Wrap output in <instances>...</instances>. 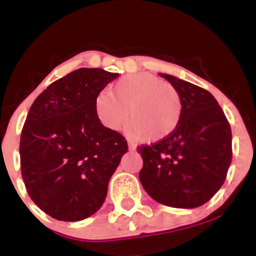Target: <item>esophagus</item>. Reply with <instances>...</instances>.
<instances>
[{"label":"esophagus","mask_w":256,"mask_h":256,"mask_svg":"<svg viewBox=\"0 0 256 256\" xmlns=\"http://www.w3.org/2000/svg\"><path fill=\"white\" fill-rule=\"evenodd\" d=\"M128 150H136V144H134V143H132V142H128Z\"/></svg>","instance_id":"1"}]
</instances>
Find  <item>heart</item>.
<instances>
[{
    "label": "heart",
    "mask_w": 256,
    "mask_h": 256,
    "mask_svg": "<svg viewBox=\"0 0 256 256\" xmlns=\"http://www.w3.org/2000/svg\"><path fill=\"white\" fill-rule=\"evenodd\" d=\"M128 110V134L160 142L178 128L183 101L173 85L150 73L138 72L120 78L110 91H101L95 100L96 116L110 130L124 124Z\"/></svg>",
    "instance_id": "b5f03b06"
}]
</instances>
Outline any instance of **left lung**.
<instances>
[{
  "label": "left lung",
  "instance_id": "1",
  "mask_svg": "<svg viewBox=\"0 0 256 256\" xmlns=\"http://www.w3.org/2000/svg\"><path fill=\"white\" fill-rule=\"evenodd\" d=\"M178 90L183 114L171 136L138 146L140 180L158 204L173 208L204 204L224 184L232 160L231 128L210 92L174 76L160 73Z\"/></svg>",
  "mask_w": 256,
  "mask_h": 256
}]
</instances>
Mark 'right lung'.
I'll return each instance as SVG.
<instances>
[{
  "mask_svg": "<svg viewBox=\"0 0 256 256\" xmlns=\"http://www.w3.org/2000/svg\"><path fill=\"white\" fill-rule=\"evenodd\" d=\"M119 73L79 68L34 100L22 131L20 162L32 201L52 218L78 222L96 213L128 142L101 124L95 100Z\"/></svg>",
  "mask_w": 256,
  "mask_h": 256,
  "instance_id": "obj_1",
  "label": "right lung"
}]
</instances>
